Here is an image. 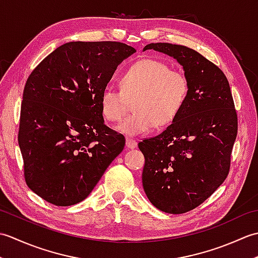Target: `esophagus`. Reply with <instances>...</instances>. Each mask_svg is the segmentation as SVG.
<instances>
[{
	"instance_id": "34e87169",
	"label": "esophagus",
	"mask_w": 258,
	"mask_h": 258,
	"mask_svg": "<svg viewBox=\"0 0 258 258\" xmlns=\"http://www.w3.org/2000/svg\"><path fill=\"white\" fill-rule=\"evenodd\" d=\"M126 146H127V149L133 150L135 147H138V142L132 139H126Z\"/></svg>"
}]
</instances>
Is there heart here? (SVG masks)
I'll return each instance as SVG.
<instances>
[{
  "mask_svg": "<svg viewBox=\"0 0 258 258\" xmlns=\"http://www.w3.org/2000/svg\"><path fill=\"white\" fill-rule=\"evenodd\" d=\"M189 94V81L185 73L172 70L165 62L144 58L133 64L120 79V91L104 87L101 112L109 122H117L127 112L130 101L133 111L116 126L126 136L145 134L154 125L164 126L176 118Z\"/></svg>",
  "mask_w": 258,
  "mask_h": 258,
  "instance_id": "obj_1",
  "label": "heart"
}]
</instances>
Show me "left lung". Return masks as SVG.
I'll return each mask as SVG.
<instances>
[{
    "label": "left lung",
    "instance_id": "obj_1",
    "mask_svg": "<svg viewBox=\"0 0 258 258\" xmlns=\"http://www.w3.org/2000/svg\"><path fill=\"white\" fill-rule=\"evenodd\" d=\"M147 50L176 59L189 81L188 98L176 118L160 135L139 143L147 199L162 212L183 214L227 177L237 115L225 74L199 52L169 43H151Z\"/></svg>",
    "mask_w": 258,
    "mask_h": 258
}]
</instances>
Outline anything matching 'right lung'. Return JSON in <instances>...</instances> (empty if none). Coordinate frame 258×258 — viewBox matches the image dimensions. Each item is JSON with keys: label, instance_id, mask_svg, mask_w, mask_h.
Returning a JSON list of instances; mask_svg holds the SVG:
<instances>
[{"label": "right lung", "instance_id": "obj_1", "mask_svg": "<svg viewBox=\"0 0 258 258\" xmlns=\"http://www.w3.org/2000/svg\"><path fill=\"white\" fill-rule=\"evenodd\" d=\"M136 50L119 42H70L31 73L21 106L19 145L29 187L56 206L85 200L125 139L104 124L100 97Z\"/></svg>", "mask_w": 258, "mask_h": 258}]
</instances>
